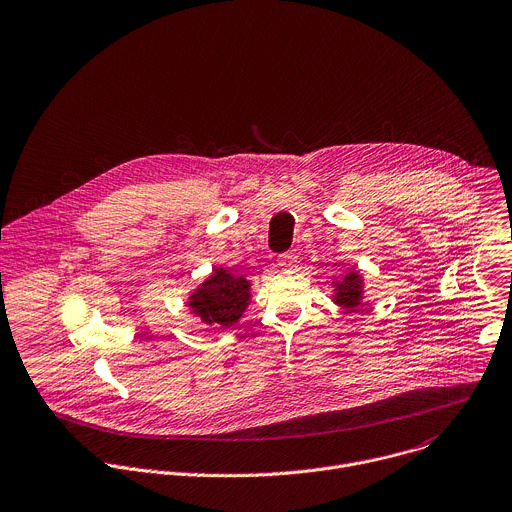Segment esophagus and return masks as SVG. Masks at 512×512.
Listing matches in <instances>:
<instances>
[{
  "mask_svg": "<svg viewBox=\"0 0 512 512\" xmlns=\"http://www.w3.org/2000/svg\"><path fill=\"white\" fill-rule=\"evenodd\" d=\"M277 263H279L283 269H293V267H295V263H297V255H293V253H285V255H281V257L277 259Z\"/></svg>",
  "mask_w": 512,
  "mask_h": 512,
  "instance_id": "1",
  "label": "esophagus"
}]
</instances>
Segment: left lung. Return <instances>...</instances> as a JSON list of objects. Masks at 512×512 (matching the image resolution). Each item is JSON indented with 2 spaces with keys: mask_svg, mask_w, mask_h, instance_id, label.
<instances>
[{
  "mask_svg": "<svg viewBox=\"0 0 512 512\" xmlns=\"http://www.w3.org/2000/svg\"><path fill=\"white\" fill-rule=\"evenodd\" d=\"M364 299V277L358 269H350L342 281H333V303L346 309V313L358 311Z\"/></svg>",
  "mask_w": 512,
  "mask_h": 512,
  "instance_id": "obj_1",
  "label": "left lung"
}]
</instances>
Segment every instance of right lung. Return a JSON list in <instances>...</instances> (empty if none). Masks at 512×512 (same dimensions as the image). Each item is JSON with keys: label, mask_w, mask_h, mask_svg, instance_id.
Listing matches in <instances>:
<instances>
[{"label": "right lung", "mask_w": 512, "mask_h": 512, "mask_svg": "<svg viewBox=\"0 0 512 512\" xmlns=\"http://www.w3.org/2000/svg\"><path fill=\"white\" fill-rule=\"evenodd\" d=\"M251 303V281L235 275L227 267H215L213 273L189 295L191 313L203 323L215 327H231L243 317Z\"/></svg>", "instance_id": "right-lung-1"}]
</instances>
